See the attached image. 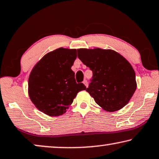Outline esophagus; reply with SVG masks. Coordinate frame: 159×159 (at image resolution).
<instances>
[{
	"label": "esophagus",
	"mask_w": 159,
	"mask_h": 159,
	"mask_svg": "<svg viewBox=\"0 0 159 159\" xmlns=\"http://www.w3.org/2000/svg\"><path fill=\"white\" fill-rule=\"evenodd\" d=\"M83 84H84L87 87V86H88V82H87V81L86 80H84V81H83Z\"/></svg>",
	"instance_id": "34e87169"
}]
</instances>
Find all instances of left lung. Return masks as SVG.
Segmentation results:
<instances>
[{"label":"left lung","instance_id":"1","mask_svg":"<svg viewBox=\"0 0 159 159\" xmlns=\"http://www.w3.org/2000/svg\"><path fill=\"white\" fill-rule=\"evenodd\" d=\"M77 56L93 71L86 89L98 105L108 112L125 106L137 87L135 73L131 64L112 49H78Z\"/></svg>","mask_w":159,"mask_h":159}]
</instances>
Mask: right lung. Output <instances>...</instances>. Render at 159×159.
<instances>
[{"mask_svg":"<svg viewBox=\"0 0 159 159\" xmlns=\"http://www.w3.org/2000/svg\"><path fill=\"white\" fill-rule=\"evenodd\" d=\"M77 50L59 48L44 55L32 69L29 77V95L36 107L49 116L66 112L80 91L72 66Z\"/></svg>","mask_w":159,"mask_h":159,"instance_id":"obj_1","label":"right lung"}]
</instances>
